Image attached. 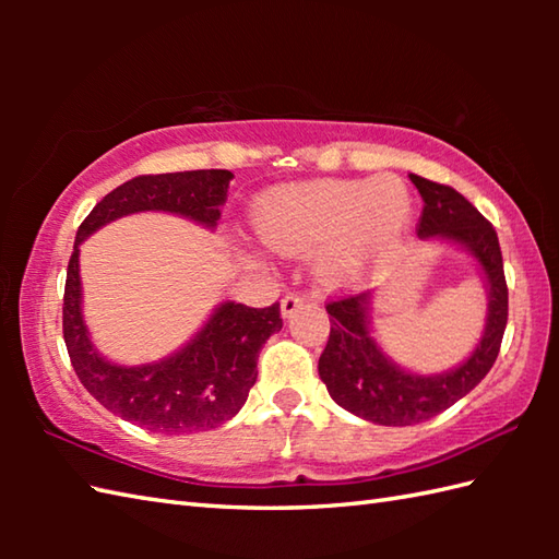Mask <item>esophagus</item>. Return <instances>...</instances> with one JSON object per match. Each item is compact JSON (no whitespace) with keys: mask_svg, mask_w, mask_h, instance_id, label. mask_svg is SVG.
I'll return each instance as SVG.
<instances>
[{"mask_svg":"<svg viewBox=\"0 0 559 559\" xmlns=\"http://www.w3.org/2000/svg\"><path fill=\"white\" fill-rule=\"evenodd\" d=\"M305 305H307V298H300V295L288 293L286 298L281 300V317H283V319H288V317H293V314L298 312V310H302Z\"/></svg>","mask_w":559,"mask_h":559,"instance_id":"esophagus-1","label":"esophagus"}]
</instances>
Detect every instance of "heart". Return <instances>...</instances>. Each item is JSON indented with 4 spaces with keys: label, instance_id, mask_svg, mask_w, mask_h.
<instances>
[{
    "label": "heart",
    "instance_id": "obj_1",
    "mask_svg": "<svg viewBox=\"0 0 559 559\" xmlns=\"http://www.w3.org/2000/svg\"><path fill=\"white\" fill-rule=\"evenodd\" d=\"M413 199L396 175L273 187L254 204V228L269 249L314 257L324 286H350L399 252Z\"/></svg>",
    "mask_w": 559,
    "mask_h": 559
}]
</instances>
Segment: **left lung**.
Instances as JSON below:
<instances>
[{
  "instance_id": "obj_1",
  "label": "left lung",
  "mask_w": 559,
  "mask_h": 559,
  "mask_svg": "<svg viewBox=\"0 0 559 559\" xmlns=\"http://www.w3.org/2000/svg\"><path fill=\"white\" fill-rule=\"evenodd\" d=\"M411 180L425 201L418 237L456 245L476 259L488 290V314L478 346L466 360L447 372L418 374L391 360L372 336L370 290L326 305L331 331L319 358V377L331 399L362 420L394 427L430 420L480 384L500 353L509 312L500 240L492 225L456 189L420 175H411Z\"/></svg>"
}]
</instances>
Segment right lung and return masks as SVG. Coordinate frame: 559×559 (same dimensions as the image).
<instances>
[{
  "instance_id": "obj_1",
  "label": "right lung",
  "mask_w": 559,
  "mask_h": 559,
  "mask_svg": "<svg viewBox=\"0 0 559 559\" xmlns=\"http://www.w3.org/2000/svg\"><path fill=\"white\" fill-rule=\"evenodd\" d=\"M230 170L141 175L103 197L79 225L69 259L62 329L71 365L88 394L122 420L160 435L213 430L245 406L257 382L259 350L283 326L278 302L257 307L221 302L180 350L156 362L117 365L93 346L83 319L81 242L122 216L165 211L213 230L228 199Z\"/></svg>"
}]
</instances>
